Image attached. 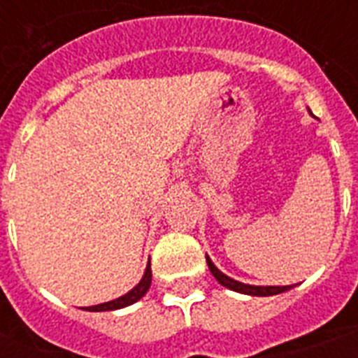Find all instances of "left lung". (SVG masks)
I'll use <instances>...</instances> for the list:
<instances>
[{
	"mask_svg": "<svg viewBox=\"0 0 358 358\" xmlns=\"http://www.w3.org/2000/svg\"><path fill=\"white\" fill-rule=\"evenodd\" d=\"M206 262H208V267H210V271L212 275L219 280V284H223L227 288L234 289V292H239V294H247V295H260V297H266V295H277V294H282V292H288L292 289L294 286H250V284H243V282H238L234 278L227 277L224 273H221L217 267L213 266V262L210 260L206 256Z\"/></svg>",
	"mask_w": 358,
	"mask_h": 358,
	"instance_id": "left-lung-1",
	"label": "left lung"
}]
</instances>
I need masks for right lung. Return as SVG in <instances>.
<instances>
[{
	"mask_svg": "<svg viewBox=\"0 0 358 358\" xmlns=\"http://www.w3.org/2000/svg\"><path fill=\"white\" fill-rule=\"evenodd\" d=\"M152 282V269H150V262H148V266H146V271L141 278V282L135 286L131 292H128L126 295L119 297V299L109 301V303H102V305H94V306H87V310L89 312H106V310H117V308H124V306L134 305L135 301H139L143 295L148 292Z\"/></svg>",
	"mask_w": 358,
	"mask_h": 358,
	"instance_id": "obj_1",
	"label": "right lung"
}]
</instances>
